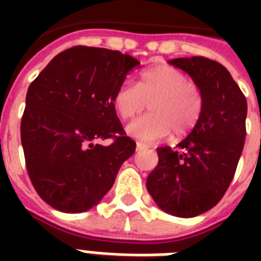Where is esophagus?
Listing matches in <instances>:
<instances>
[{
  "mask_svg": "<svg viewBox=\"0 0 261 261\" xmlns=\"http://www.w3.org/2000/svg\"><path fill=\"white\" fill-rule=\"evenodd\" d=\"M143 149H147V145H145L142 142H137V151H141Z\"/></svg>",
  "mask_w": 261,
  "mask_h": 261,
  "instance_id": "obj_1",
  "label": "esophagus"
}]
</instances>
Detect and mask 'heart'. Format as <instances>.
<instances>
[{
    "mask_svg": "<svg viewBox=\"0 0 261 261\" xmlns=\"http://www.w3.org/2000/svg\"><path fill=\"white\" fill-rule=\"evenodd\" d=\"M114 108L122 119H131L149 107L150 114L127 124L126 133L142 142H157L173 133L178 138L198 123L203 110L202 90L187 75L167 65L139 74L137 87L122 84L115 90Z\"/></svg>",
    "mask_w": 261,
    "mask_h": 261,
    "instance_id": "obj_1",
    "label": "heart"
}]
</instances>
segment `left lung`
Listing matches in <instances>:
<instances>
[{
	"label": "left lung",
	"instance_id": "left-lung-1",
	"mask_svg": "<svg viewBox=\"0 0 261 261\" xmlns=\"http://www.w3.org/2000/svg\"><path fill=\"white\" fill-rule=\"evenodd\" d=\"M202 90L198 123L174 149L159 147V165L146 180L155 204L168 214L192 218L222 199L245 142L247 98L221 63L204 57L168 61Z\"/></svg>",
	"mask_w": 261,
	"mask_h": 261
}]
</instances>
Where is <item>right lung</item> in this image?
I'll return each mask as SVG.
<instances>
[{
	"mask_svg": "<svg viewBox=\"0 0 261 261\" xmlns=\"http://www.w3.org/2000/svg\"><path fill=\"white\" fill-rule=\"evenodd\" d=\"M139 62L131 55L75 46L51 59L27 92L21 145L39 196L69 214L90 210L135 151L114 108L115 90ZM115 139L110 147L100 140Z\"/></svg>",
	"mask_w": 261,
	"mask_h": 261,
	"instance_id": "1",
	"label": "right lung"
}]
</instances>
